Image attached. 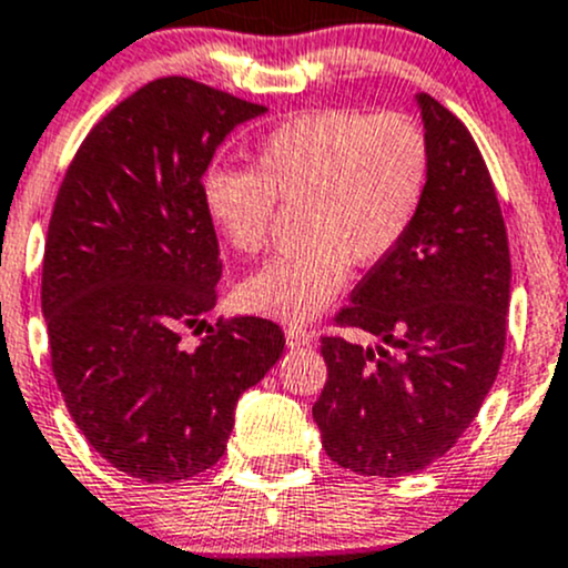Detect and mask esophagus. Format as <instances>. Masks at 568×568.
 Listing matches in <instances>:
<instances>
[{
  "instance_id": "obj_1",
  "label": "esophagus",
  "mask_w": 568,
  "mask_h": 568,
  "mask_svg": "<svg viewBox=\"0 0 568 568\" xmlns=\"http://www.w3.org/2000/svg\"><path fill=\"white\" fill-rule=\"evenodd\" d=\"M285 343H288V348H304V345L313 343V332H307L300 324H291L285 329Z\"/></svg>"
}]
</instances>
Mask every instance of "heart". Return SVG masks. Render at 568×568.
<instances>
[{
    "mask_svg": "<svg viewBox=\"0 0 568 568\" xmlns=\"http://www.w3.org/2000/svg\"><path fill=\"white\" fill-rule=\"evenodd\" d=\"M427 130L403 111H318L277 124L253 154V171H212L201 204L236 253L268 239L274 201H302L304 244L239 285V302L274 318L318 315L348 266L389 258L414 225L429 187Z\"/></svg>",
    "mask_w": 568,
    "mask_h": 568,
    "instance_id": "1",
    "label": "heart"
}]
</instances>
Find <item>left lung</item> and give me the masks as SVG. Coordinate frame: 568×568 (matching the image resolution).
<instances>
[{
  "mask_svg": "<svg viewBox=\"0 0 568 568\" xmlns=\"http://www.w3.org/2000/svg\"><path fill=\"white\" fill-rule=\"evenodd\" d=\"M433 171L414 225L337 313L378 343L321 337L326 378L313 419L339 468L405 476L457 444L506 345L511 261L493 179L468 128L416 94Z\"/></svg>",
  "mask_w": 568,
  "mask_h": 568,
  "instance_id": "obj_1",
  "label": "left lung"
}]
</instances>
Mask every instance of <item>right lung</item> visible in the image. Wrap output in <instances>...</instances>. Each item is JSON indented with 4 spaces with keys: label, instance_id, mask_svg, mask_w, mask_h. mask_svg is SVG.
Listing matches in <instances>:
<instances>
[{
    "label": "right lung",
    "instance_id": "1",
    "mask_svg": "<svg viewBox=\"0 0 568 568\" xmlns=\"http://www.w3.org/2000/svg\"><path fill=\"white\" fill-rule=\"evenodd\" d=\"M264 111L182 75L146 83L94 124L53 204L40 291L53 378L92 449L149 485L212 468L239 397L283 356V329L255 315L182 345L223 272L204 174Z\"/></svg>",
    "mask_w": 568,
    "mask_h": 568
}]
</instances>
